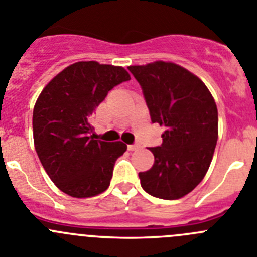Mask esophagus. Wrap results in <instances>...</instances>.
Here are the masks:
<instances>
[{
    "mask_svg": "<svg viewBox=\"0 0 257 257\" xmlns=\"http://www.w3.org/2000/svg\"><path fill=\"white\" fill-rule=\"evenodd\" d=\"M138 149V145H128L129 151H134V150Z\"/></svg>",
    "mask_w": 257,
    "mask_h": 257,
    "instance_id": "esophagus-1",
    "label": "esophagus"
}]
</instances>
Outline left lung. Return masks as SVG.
Returning <instances> with one entry per match:
<instances>
[{
    "instance_id": "1",
    "label": "left lung",
    "mask_w": 257,
    "mask_h": 257,
    "mask_svg": "<svg viewBox=\"0 0 257 257\" xmlns=\"http://www.w3.org/2000/svg\"><path fill=\"white\" fill-rule=\"evenodd\" d=\"M152 123L165 126L163 143L151 147L155 163L138 174L149 195L177 200L196 188L211 163L218 141V108L201 79L173 62L129 66Z\"/></svg>"
}]
</instances>
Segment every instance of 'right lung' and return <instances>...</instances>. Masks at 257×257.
Wrapping results in <instances>:
<instances>
[{"instance_id":"add662e5","label":"right lung","mask_w":257,"mask_h":257,"mask_svg":"<svg viewBox=\"0 0 257 257\" xmlns=\"http://www.w3.org/2000/svg\"><path fill=\"white\" fill-rule=\"evenodd\" d=\"M131 80L121 66L80 61L59 73L45 87L33 110V138L46 173L71 197H92L110 186L123 142L89 136L96 107L115 85Z\"/></svg>"}]
</instances>
